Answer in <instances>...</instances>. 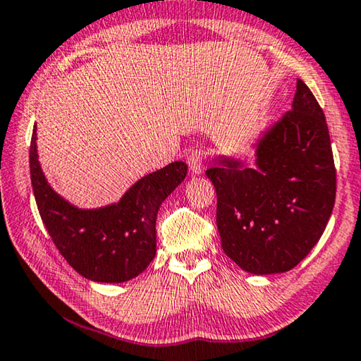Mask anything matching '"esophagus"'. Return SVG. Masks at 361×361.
Here are the masks:
<instances>
[{
  "label": "esophagus",
  "mask_w": 361,
  "mask_h": 361,
  "mask_svg": "<svg viewBox=\"0 0 361 361\" xmlns=\"http://www.w3.org/2000/svg\"><path fill=\"white\" fill-rule=\"evenodd\" d=\"M188 165H190V170L192 175H201L204 171V154L201 150H192V152L188 155Z\"/></svg>",
  "instance_id": "esophagus-1"
}]
</instances>
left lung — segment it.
<instances>
[{"mask_svg": "<svg viewBox=\"0 0 361 361\" xmlns=\"http://www.w3.org/2000/svg\"><path fill=\"white\" fill-rule=\"evenodd\" d=\"M206 171L217 192V228L230 259L255 276L293 269L324 233L336 202V166L321 106L297 80L292 110L255 142V166L219 155Z\"/></svg>", "mask_w": 361, "mask_h": 361, "instance_id": "1", "label": "left lung"}]
</instances>
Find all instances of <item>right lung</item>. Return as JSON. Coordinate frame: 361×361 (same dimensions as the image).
I'll return each instance as SVG.
<instances>
[{
	"label": "right lung",
	"instance_id": "right-lung-1",
	"mask_svg": "<svg viewBox=\"0 0 361 361\" xmlns=\"http://www.w3.org/2000/svg\"><path fill=\"white\" fill-rule=\"evenodd\" d=\"M181 160L137 180L118 202L80 209L45 178L37 152V126L30 141V180L40 217L53 243L74 271L94 282L121 283L137 277L157 252L159 209L186 178Z\"/></svg>",
	"mask_w": 361,
	"mask_h": 361
}]
</instances>
